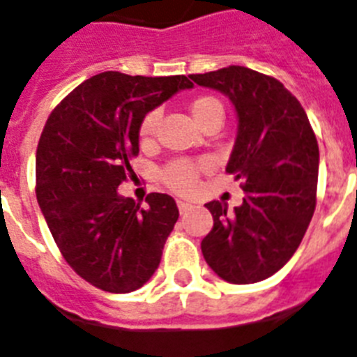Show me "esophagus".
<instances>
[{
  "instance_id": "esophagus-1",
  "label": "esophagus",
  "mask_w": 357,
  "mask_h": 357,
  "mask_svg": "<svg viewBox=\"0 0 357 357\" xmlns=\"http://www.w3.org/2000/svg\"><path fill=\"white\" fill-rule=\"evenodd\" d=\"M178 208H179V212H181V214H183V212L190 211V208H192V205H190V203L181 202V199H179V202H178Z\"/></svg>"
}]
</instances>
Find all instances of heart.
Returning <instances> with one entry per match:
<instances>
[{"label": "heart", "mask_w": 357, "mask_h": 357, "mask_svg": "<svg viewBox=\"0 0 357 357\" xmlns=\"http://www.w3.org/2000/svg\"><path fill=\"white\" fill-rule=\"evenodd\" d=\"M190 112L192 118L199 127H203L208 119L221 118L223 119V105L220 100H215L212 96H199L190 103ZM160 121V112L151 110L145 114V118L139 123L137 128V136L143 145L151 143V139L155 134V127ZM208 170L206 161H192V160H174L169 165H165L161 170V181H163L170 190L178 194H190L196 190L197 178L199 174Z\"/></svg>", "instance_id": "obj_1"}]
</instances>
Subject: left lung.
I'll list each match as a JSON object with an SVG mask.
<instances>
[{
    "label": "left lung",
    "instance_id": "1",
    "mask_svg": "<svg viewBox=\"0 0 357 357\" xmlns=\"http://www.w3.org/2000/svg\"><path fill=\"white\" fill-rule=\"evenodd\" d=\"M229 96L238 137L227 172L241 181L243 203H206L214 227L202 241L205 261L221 280L248 285L280 271L298 250L316 208L319 149L296 96L275 77L230 65L190 74Z\"/></svg>",
    "mask_w": 357,
    "mask_h": 357
}]
</instances>
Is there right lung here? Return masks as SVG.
Here are the masks:
<instances>
[{
	"label": "right lung",
	"mask_w": 357,
	"mask_h": 357,
	"mask_svg": "<svg viewBox=\"0 0 357 357\" xmlns=\"http://www.w3.org/2000/svg\"><path fill=\"white\" fill-rule=\"evenodd\" d=\"M187 76H128L101 72L83 82L50 112L36 151V196L59 252L91 285L127 294L160 266L178 221L167 194L146 196V208L118 187L132 178L137 128Z\"/></svg>",
	"instance_id": "right-lung-1"
}]
</instances>
